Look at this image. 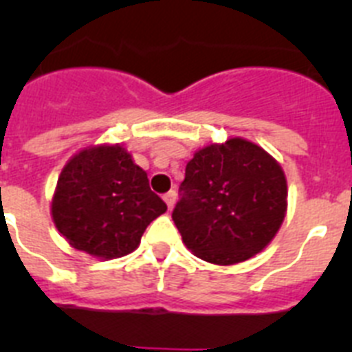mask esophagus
Returning <instances> with one entry per match:
<instances>
[{"label": "esophagus", "mask_w": 352, "mask_h": 352, "mask_svg": "<svg viewBox=\"0 0 352 352\" xmlns=\"http://www.w3.org/2000/svg\"><path fill=\"white\" fill-rule=\"evenodd\" d=\"M164 201H166L167 208H169V210H173L174 203H176V192H174V190L167 192V194L164 195Z\"/></svg>", "instance_id": "1"}]
</instances>
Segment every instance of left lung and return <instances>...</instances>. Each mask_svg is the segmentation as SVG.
<instances>
[{
  "label": "left lung",
  "instance_id": "obj_1",
  "mask_svg": "<svg viewBox=\"0 0 352 352\" xmlns=\"http://www.w3.org/2000/svg\"><path fill=\"white\" fill-rule=\"evenodd\" d=\"M173 220L199 259L219 266L263 252L287 213V179L272 155L243 138L197 149Z\"/></svg>",
  "mask_w": 352,
  "mask_h": 352
}]
</instances>
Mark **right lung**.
Segmentation results:
<instances>
[{"instance_id":"1","label":"right lung","mask_w":352,"mask_h":352,"mask_svg":"<svg viewBox=\"0 0 352 352\" xmlns=\"http://www.w3.org/2000/svg\"><path fill=\"white\" fill-rule=\"evenodd\" d=\"M166 211L146 170L123 144L77 151L61 169L51 201L60 234L77 250L104 261L135 250L149 222Z\"/></svg>"}]
</instances>
